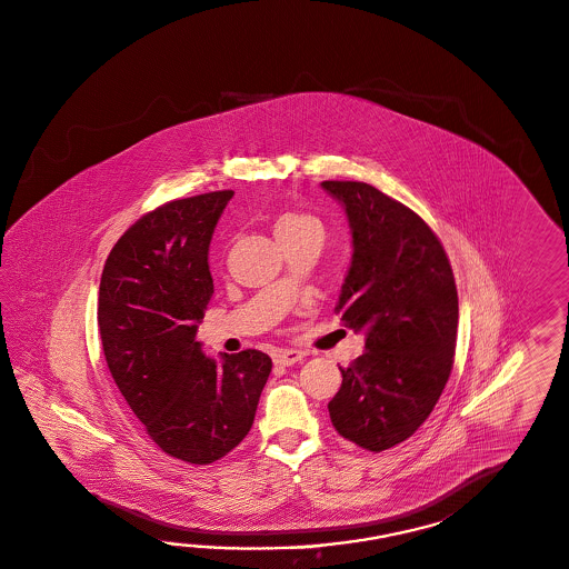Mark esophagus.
<instances>
[{
	"mask_svg": "<svg viewBox=\"0 0 569 569\" xmlns=\"http://www.w3.org/2000/svg\"><path fill=\"white\" fill-rule=\"evenodd\" d=\"M305 358V353L300 350H281L276 353V365L279 367H292L296 362H300Z\"/></svg>",
	"mask_w": 569,
	"mask_h": 569,
	"instance_id": "34e87169",
	"label": "esophagus"
}]
</instances>
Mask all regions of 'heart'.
<instances>
[{"label": "heart", "instance_id": "b5f03b06", "mask_svg": "<svg viewBox=\"0 0 569 569\" xmlns=\"http://www.w3.org/2000/svg\"><path fill=\"white\" fill-rule=\"evenodd\" d=\"M273 231L277 240H281V238L302 236V233H323V226L317 217L298 213V211H286L277 217Z\"/></svg>", "mask_w": 569, "mask_h": 569}]
</instances>
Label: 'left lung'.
Wrapping results in <instances>:
<instances>
[{
  "label": "left lung",
  "instance_id": "8db88e82",
  "mask_svg": "<svg viewBox=\"0 0 569 569\" xmlns=\"http://www.w3.org/2000/svg\"><path fill=\"white\" fill-rule=\"evenodd\" d=\"M346 211L352 261L336 312L365 333V353L341 370L329 401L339 435L369 451L398 446L429 418L458 338V292L429 226L365 182H323Z\"/></svg>",
  "mask_w": 569,
  "mask_h": 569
}]
</instances>
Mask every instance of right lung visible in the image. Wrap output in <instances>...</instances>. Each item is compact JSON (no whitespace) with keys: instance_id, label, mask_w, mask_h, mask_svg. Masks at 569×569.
<instances>
[{"instance_id":"1","label":"right lung","mask_w":569,"mask_h":569,"mask_svg":"<svg viewBox=\"0 0 569 569\" xmlns=\"http://www.w3.org/2000/svg\"><path fill=\"white\" fill-rule=\"evenodd\" d=\"M233 192L171 200L111 248L99 286L109 372L147 435L171 458L213 463L254 422L271 358L209 356L197 341L216 292L209 246Z\"/></svg>"}]
</instances>
